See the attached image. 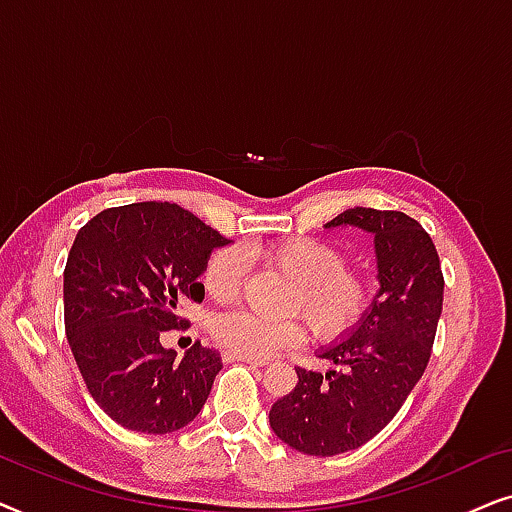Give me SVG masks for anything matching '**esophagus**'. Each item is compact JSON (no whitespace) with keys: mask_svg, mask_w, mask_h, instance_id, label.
<instances>
[{"mask_svg":"<svg viewBox=\"0 0 512 512\" xmlns=\"http://www.w3.org/2000/svg\"><path fill=\"white\" fill-rule=\"evenodd\" d=\"M221 356H223V361H226V363L242 361V363H249V366H256V368L265 366L263 359H254V356H244V354H237V352H223Z\"/></svg>","mask_w":512,"mask_h":512,"instance_id":"1","label":"esophagus"}]
</instances>
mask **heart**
<instances>
[{"instance_id": "heart-1", "label": "heart", "mask_w": 512, "mask_h": 512, "mask_svg": "<svg viewBox=\"0 0 512 512\" xmlns=\"http://www.w3.org/2000/svg\"><path fill=\"white\" fill-rule=\"evenodd\" d=\"M265 263L293 282L289 310L303 312L312 333L324 342L345 338L366 319L373 305V284L359 270L345 265V254L331 242L289 237L263 249ZM247 277V254L228 244L207 258L202 286L207 296L226 303L235 298ZM212 335L223 349L254 359L298 347L305 328L298 319L270 321L247 310L223 312L212 321Z\"/></svg>"}]
</instances>
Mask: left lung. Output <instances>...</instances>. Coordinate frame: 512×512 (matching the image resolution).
I'll list each match as a JSON object with an SVG mask.
<instances>
[{"label": "left lung", "instance_id": "obj_1", "mask_svg": "<svg viewBox=\"0 0 512 512\" xmlns=\"http://www.w3.org/2000/svg\"><path fill=\"white\" fill-rule=\"evenodd\" d=\"M340 226L375 237L380 291L352 333L321 347L338 370L296 368L298 384L270 408L275 436L312 457L356 450L394 419L424 375L443 312L438 251L415 219L354 207L326 223Z\"/></svg>", "mask_w": 512, "mask_h": 512}]
</instances>
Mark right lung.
I'll use <instances>...</instances> for the list:
<instances>
[{"instance_id": "right-lung-1", "label": "right lung", "mask_w": 512, "mask_h": 512, "mask_svg": "<svg viewBox=\"0 0 512 512\" xmlns=\"http://www.w3.org/2000/svg\"><path fill=\"white\" fill-rule=\"evenodd\" d=\"M230 240L179 205L135 202L93 216L65 268V331L95 403L125 429L179 431L193 422L221 370L200 342L179 359L160 335L186 326L181 300H202L198 277Z\"/></svg>"}]
</instances>
